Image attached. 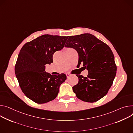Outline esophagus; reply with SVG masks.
<instances>
[{"label":"esophagus","mask_w":133,"mask_h":133,"mask_svg":"<svg viewBox=\"0 0 133 133\" xmlns=\"http://www.w3.org/2000/svg\"><path fill=\"white\" fill-rule=\"evenodd\" d=\"M66 76H67V78L69 77L70 76V75H71V74H70L69 73H66Z\"/></svg>","instance_id":"obj_1"}]
</instances>
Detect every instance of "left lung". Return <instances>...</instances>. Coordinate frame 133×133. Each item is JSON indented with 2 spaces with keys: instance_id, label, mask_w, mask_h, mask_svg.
<instances>
[{
  "instance_id": "left-lung-1",
  "label": "left lung",
  "mask_w": 133,
  "mask_h": 133,
  "mask_svg": "<svg viewBox=\"0 0 133 133\" xmlns=\"http://www.w3.org/2000/svg\"><path fill=\"white\" fill-rule=\"evenodd\" d=\"M65 47L78 54V65L88 70L87 77L76 75L78 83L73 90L79 99L88 102L99 100L108 93L116 75L117 66L110 47L90 33L69 36Z\"/></svg>"
}]
</instances>
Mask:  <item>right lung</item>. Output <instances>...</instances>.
<instances>
[{"label":"right lung","instance_id":"obj_1","mask_svg":"<svg viewBox=\"0 0 133 133\" xmlns=\"http://www.w3.org/2000/svg\"><path fill=\"white\" fill-rule=\"evenodd\" d=\"M68 38L44 34L26 43L20 50L15 66L16 77L22 92L35 103L54 100L66 79L65 74L46 73L45 65L53 62L54 54L63 49Z\"/></svg>","mask_w":133,"mask_h":133}]
</instances>
